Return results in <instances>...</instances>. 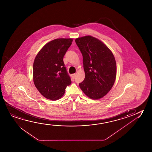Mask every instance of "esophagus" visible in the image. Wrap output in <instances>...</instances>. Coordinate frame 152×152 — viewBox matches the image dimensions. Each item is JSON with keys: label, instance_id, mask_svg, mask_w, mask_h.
Here are the masks:
<instances>
[{"label": "esophagus", "instance_id": "esophagus-1", "mask_svg": "<svg viewBox=\"0 0 152 152\" xmlns=\"http://www.w3.org/2000/svg\"><path fill=\"white\" fill-rule=\"evenodd\" d=\"M71 76H72V79H74L75 76H76V74H73L71 75Z\"/></svg>", "mask_w": 152, "mask_h": 152}]
</instances>
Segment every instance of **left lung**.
<instances>
[{"label": "left lung", "instance_id": "obj_1", "mask_svg": "<svg viewBox=\"0 0 152 152\" xmlns=\"http://www.w3.org/2000/svg\"><path fill=\"white\" fill-rule=\"evenodd\" d=\"M75 42L83 55L85 73L80 88L89 98H102L112 89L116 77L114 55L102 42L91 36L76 38Z\"/></svg>", "mask_w": 152, "mask_h": 152}]
</instances>
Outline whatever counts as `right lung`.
<instances>
[{"label":"right lung","mask_w":152,"mask_h":152,"mask_svg":"<svg viewBox=\"0 0 152 152\" xmlns=\"http://www.w3.org/2000/svg\"><path fill=\"white\" fill-rule=\"evenodd\" d=\"M72 38H58L42 47L33 64L35 86L45 98L56 101L63 96L72 81L64 63V56L72 43Z\"/></svg>","instance_id":"add662e5"}]
</instances>
